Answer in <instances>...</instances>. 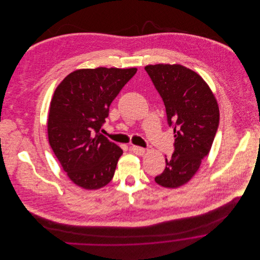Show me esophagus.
I'll return each mask as SVG.
<instances>
[{
    "label": "esophagus",
    "mask_w": 260,
    "mask_h": 260,
    "mask_svg": "<svg viewBox=\"0 0 260 260\" xmlns=\"http://www.w3.org/2000/svg\"><path fill=\"white\" fill-rule=\"evenodd\" d=\"M131 150L136 154V155H139V156H142L144 153H145V149L142 148V147H139V146H131Z\"/></svg>",
    "instance_id": "1"
}]
</instances>
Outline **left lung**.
Masks as SVG:
<instances>
[{
	"label": "left lung",
	"mask_w": 260,
	"mask_h": 260,
	"mask_svg": "<svg viewBox=\"0 0 260 260\" xmlns=\"http://www.w3.org/2000/svg\"><path fill=\"white\" fill-rule=\"evenodd\" d=\"M145 70L164 102L175 137L174 153L165 159L166 167L155 182L177 188L195 175L211 149L219 124L218 104L202 77L182 65H148Z\"/></svg>",
	"instance_id": "left-lung-1"
}]
</instances>
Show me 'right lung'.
Segmentation results:
<instances>
[{
    "instance_id": "1",
    "label": "right lung",
    "mask_w": 260,
    "mask_h": 260,
    "mask_svg": "<svg viewBox=\"0 0 260 260\" xmlns=\"http://www.w3.org/2000/svg\"><path fill=\"white\" fill-rule=\"evenodd\" d=\"M137 68L79 69L56 88L48 116V138L76 185L95 190L113 178L123 150L99 131L112 101Z\"/></svg>"
}]
</instances>
